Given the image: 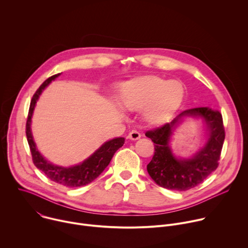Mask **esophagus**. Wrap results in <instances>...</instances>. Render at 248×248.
<instances>
[{"mask_svg":"<svg viewBox=\"0 0 248 248\" xmlns=\"http://www.w3.org/2000/svg\"><path fill=\"white\" fill-rule=\"evenodd\" d=\"M141 137V134L137 131V130H131L130 132H129V134H128V138L130 139V140H137V139H139Z\"/></svg>","mask_w":248,"mask_h":248,"instance_id":"obj_1","label":"esophagus"}]
</instances>
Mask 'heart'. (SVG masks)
Instances as JSON below:
<instances>
[{"label":"heart","mask_w":248,"mask_h":248,"mask_svg":"<svg viewBox=\"0 0 248 248\" xmlns=\"http://www.w3.org/2000/svg\"><path fill=\"white\" fill-rule=\"evenodd\" d=\"M186 95L181 81L152 77L125 83L120 99L124 107L132 111L144 110L145 120L151 124L169 121L179 110Z\"/></svg>","instance_id":"heart-1"}]
</instances>
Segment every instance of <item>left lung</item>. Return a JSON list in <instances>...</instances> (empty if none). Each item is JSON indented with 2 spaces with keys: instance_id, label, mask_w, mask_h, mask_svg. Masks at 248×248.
Segmentation results:
<instances>
[{
  "instance_id": "obj_1",
  "label": "left lung",
  "mask_w": 248,
  "mask_h": 248,
  "mask_svg": "<svg viewBox=\"0 0 248 248\" xmlns=\"http://www.w3.org/2000/svg\"><path fill=\"white\" fill-rule=\"evenodd\" d=\"M200 117L206 126V142L191 157H176L169 146L170 137L186 117ZM155 143V153L147 165L151 179L160 186L186 191L197 186L218 167L225 140L223 118L219 111L208 107L182 112L171 122L145 133Z\"/></svg>"
}]
</instances>
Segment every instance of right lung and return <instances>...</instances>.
Segmentation results:
<instances>
[{
    "mask_svg": "<svg viewBox=\"0 0 248 248\" xmlns=\"http://www.w3.org/2000/svg\"><path fill=\"white\" fill-rule=\"evenodd\" d=\"M60 75L61 74L55 75L45 80L33 95L26 122V137L31 151L33 163L37 167V169L42 170L51 181L59 185L66 187H79L92 183L98 178L103 172V170L110 164L116 151L124 145V138L117 137L106 141V142H104L92 155H90L82 163L72 167H62L49 162L39 152L36 143H35L31 131V119L33 116L35 106H36V103L43 90Z\"/></svg>",
    "mask_w": 248,
    "mask_h": 248,
    "instance_id": "obj_1",
    "label": "right lung"
}]
</instances>
